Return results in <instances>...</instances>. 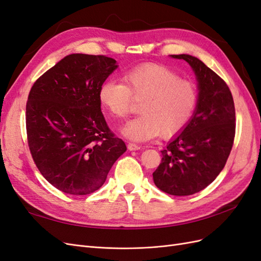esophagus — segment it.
I'll use <instances>...</instances> for the list:
<instances>
[{
  "label": "esophagus",
  "mask_w": 261,
  "mask_h": 261,
  "mask_svg": "<svg viewBox=\"0 0 261 261\" xmlns=\"http://www.w3.org/2000/svg\"><path fill=\"white\" fill-rule=\"evenodd\" d=\"M127 148H128V150H130V151H135V150H139L140 149V146H138L136 144H133V143H128Z\"/></svg>",
  "instance_id": "34e87169"
}]
</instances>
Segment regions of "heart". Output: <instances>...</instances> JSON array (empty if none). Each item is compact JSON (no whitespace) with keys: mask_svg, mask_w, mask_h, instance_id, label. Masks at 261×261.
<instances>
[{"mask_svg":"<svg viewBox=\"0 0 261 261\" xmlns=\"http://www.w3.org/2000/svg\"><path fill=\"white\" fill-rule=\"evenodd\" d=\"M123 81L105 82L98 98L102 108L115 118H124L129 113L133 99L141 101V114L125 125L124 136L136 141H146L159 134L171 137L191 122L198 105L194 83L155 64L134 68L124 75Z\"/></svg>","mask_w":261,"mask_h":261,"instance_id":"b5f03b06","label":"heart"}]
</instances>
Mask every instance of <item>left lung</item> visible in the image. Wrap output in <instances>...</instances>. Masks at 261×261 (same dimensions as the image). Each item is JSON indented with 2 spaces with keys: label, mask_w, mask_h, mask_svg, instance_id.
<instances>
[{
  "label": "left lung",
  "mask_w": 261,
  "mask_h": 261,
  "mask_svg": "<svg viewBox=\"0 0 261 261\" xmlns=\"http://www.w3.org/2000/svg\"><path fill=\"white\" fill-rule=\"evenodd\" d=\"M171 57L193 68L198 105L183 132L161 151V163L152 175L162 192L188 196L206 188L223 170L234 143L235 108L225 82L199 59L188 54Z\"/></svg>",
  "instance_id": "left-lung-1"
}]
</instances>
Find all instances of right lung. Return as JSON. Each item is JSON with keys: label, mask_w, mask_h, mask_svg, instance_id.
Returning a JSON list of instances; mask_svg holds the SVG:
<instances>
[{"label": "right lung", "mask_w": 261, "mask_h": 261, "mask_svg": "<svg viewBox=\"0 0 261 261\" xmlns=\"http://www.w3.org/2000/svg\"><path fill=\"white\" fill-rule=\"evenodd\" d=\"M116 68V61L106 55L69 54L31 87L26 105L30 153L43 177L63 193L97 191L126 151L98 98L100 86Z\"/></svg>", "instance_id": "right-lung-1"}]
</instances>
